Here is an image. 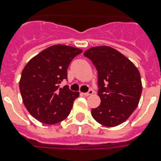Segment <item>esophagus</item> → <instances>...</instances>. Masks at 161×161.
<instances>
[{"label":"esophagus","instance_id":"1","mask_svg":"<svg viewBox=\"0 0 161 161\" xmlns=\"http://www.w3.org/2000/svg\"><path fill=\"white\" fill-rule=\"evenodd\" d=\"M93 93V90H89L88 93H83L82 94H83V95H84V96H89V95H92Z\"/></svg>","mask_w":161,"mask_h":161}]
</instances>
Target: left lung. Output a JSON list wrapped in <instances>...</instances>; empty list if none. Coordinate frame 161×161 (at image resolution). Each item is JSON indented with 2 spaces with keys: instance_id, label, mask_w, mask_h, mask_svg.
<instances>
[{
  "instance_id": "obj_1",
  "label": "left lung",
  "mask_w": 161,
  "mask_h": 161,
  "mask_svg": "<svg viewBox=\"0 0 161 161\" xmlns=\"http://www.w3.org/2000/svg\"><path fill=\"white\" fill-rule=\"evenodd\" d=\"M98 71L99 106L92 108L94 119L114 127L129 119L137 108L142 93L140 72L135 64L116 49L93 47L84 52Z\"/></svg>"
}]
</instances>
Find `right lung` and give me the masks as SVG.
<instances>
[{"instance_id": "1", "label": "right lung", "mask_w": 161, "mask_h": 161, "mask_svg": "<svg viewBox=\"0 0 161 161\" xmlns=\"http://www.w3.org/2000/svg\"><path fill=\"white\" fill-rule=\"evenodd\" d=\"M83 50L62 44L53 45L31 58L24 67L19 88L25 107L36 119L55 125L68 117L79 96L68 86L59 88L67 79L73 58Z\"/></svg>"}]
</instances>
